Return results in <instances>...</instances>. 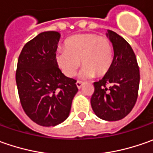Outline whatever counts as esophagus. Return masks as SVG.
<instances>
[{
	"label": "esophagus",
	"instance_id": "1",
	"mask_svg": "<svg viewBox=\"0 0 153 153\" xmlns=\"http://www.w3.org/2000/svg\"><path fill=\"white\" fill-rule=\"evenodd\" d=\"M82 85H83V82H81V81H77V82H76V86H77V88H78L79 89L82 87Z\"/></svg>",
	"mask_w": 153,
	"mask_h": 153
}]
</instances>
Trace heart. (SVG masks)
<instances>
[{"instance_id":"heart-1","label":"heart","mask_w":153,"mask_h":153,"mask_svg":"<svg viewBox=\"0 0 153 153\" xmlns=\"http://www.w3.org/2000/svg\"><path fill=\"white\" fill-rule=\"evenodd\" d=\"M65 50L56 54V62L62 72L72 77L81 65L82 76L100 77L107 74L113 63V46L110 39L96 34H78L68 38Z\"/></svg>"}]
</instances>
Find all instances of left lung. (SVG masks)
<instances>
[{"label":"left lung","instance_id":"1","mask_svg":"<svg viewBox=\"0 0 153 153\" xmlns=\"http://www.w3.org/2000/svg\"><path fill=\"white\" fill-rule=\"evenodd\" d=\"M107 36L113 45V63L102 79L94 82L91 106L103 120L118 121L134 106L138 97L140 71L136 56L123 37L112 30Z\"/></svg>","mask_w":153,"mask_h":153}]
</instances>
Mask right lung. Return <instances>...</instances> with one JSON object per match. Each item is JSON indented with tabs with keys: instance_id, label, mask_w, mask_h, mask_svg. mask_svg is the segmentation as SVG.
<instances>
[{
	"instance_id": "add662e5",
	"label": "right lung",
	"mask_w": 153,
	"mask_h": 153,
	"mask_svg": "<svg viewBox=\"0 0 153 153\" xmlns=\"http://www.w3.org/2000/svg\"><path fill=\"white\" fill-rule=\"evenodd\" d=\"M60 38L57 31L40 33L21 51L16 83L22 107L41 126H55L69 116L78 91L76 80L65 76L56 62Z\"/></svg>"
}]
</instances>
